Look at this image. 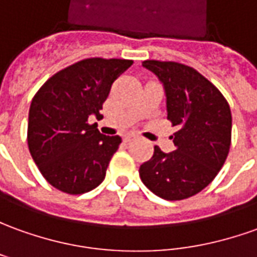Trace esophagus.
Wrapping results in <instances>:
<instances>
[{
    "label": "esophagus",
    "instance_id": "esophagus-1",
    "mask_svg": "<svg viewBox=\"0 0 257 257\" xmlns=\"http://www.w3.org/2000/svg\"><path fill=\"white\" fill-rule=\"evenodd\" d=\"M137 137H139L137 134H125L124 137H123V140H124L125 143H128V141H132V140L137 139Z\"/></svg>",
    "mask_w": 257,
    "mask_h": 257
}]
</instances>
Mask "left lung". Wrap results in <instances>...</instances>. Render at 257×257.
<instances>
[{
  "label": "left lung",
  "mask_w": 257,
  "mask_h": 257,
  "mask_svg": "<svg viewBox=\"0 0 257 257\" xmlns=\"http://www.w3.org/2000/svg\"><path fill=\"white\" fill-rule=\"evenodd\" d=\"M164 86L168 120L179 130L175 151L154 148L140 166L143 183L165 200L192 197L208 186L224 165L229 146L231 109L215 86L192 67L173 61H143Z\"/></svg>",
  "instance_id": "obj_1"
}]
</instances>
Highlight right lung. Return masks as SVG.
Listing matches in <instances>:
<instances>
[{
  "label": "right lung",
  "mask_w": 257,
  "mask_h": 257,
  "mask_svg": "<svg viewBox=\"0 0 257 257\" xmlns=\"http://www.w3.org/2000/svg\"><path fill=\"white\" fill-rule=\"evenodd\" d=\"M133 64L121 58H86L57 72L32 100L28 146L51 186L81 194L99 186L121 139L103 136L91 116L100 109L114 79Z\"/></svg>",
  "instance_id": "right-lung-1"
}]
</instances>
